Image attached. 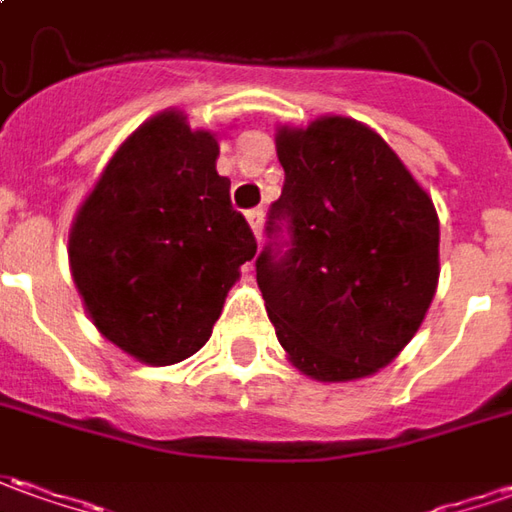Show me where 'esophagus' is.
<instances>
[{
	"instance_id": "esophagus-1",
	"label": "esophagus",
	"mask_w": 512,
	"mask_h": 512,
	"mask_svg": "<svg viewBox=\"0 0 512 512\" xmlns=\"http://www.w3.org/2000/svg\"><path fill=\"white\" fill-rule=\"evenodd\" d=\"M263 218H266V212L260 210V207L246 212V221H249V227H252V232H255L257 241H260V235H263Z\"/></svg>"
}]
</instances>
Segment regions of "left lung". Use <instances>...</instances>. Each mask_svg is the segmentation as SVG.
<instances>
[{
	"label": "left lung",
	"mask_w": 512,
	"mask_h": 512,
	"mask_svg": "<svg viewBox=\"0 0 512 512\" xmlns=\"http://www.w3.org/2000/svg\"><path fill=\"white\" fill-rule=\"evenodd\" d=\"M283 193L269 207L257 285L294 367L353 381L415 336L437 288L429 193L373 128L322 117L283 128Z\"/></svg>",
	"instance_id": "1"
}]
</instances>
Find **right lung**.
Returning <instances> with one entry per match:
<instances>
[{"label":"right lung","instance_id":"1","mask_svg":"<svg viewBox=\"0 0 512 512\" xmlns=\"http://www.w3.org/2000/svg\"><path fill=\"white\" fill-rule=\"evenodd\" d=\"M218 142L165 111L125 139L83 201L69 266L97 330L145 364L210 339L257 241L215 170Z\"/></svg>","mask_w":512,"mask_h":512}]
</instances>
